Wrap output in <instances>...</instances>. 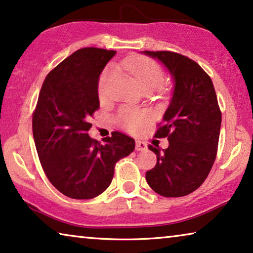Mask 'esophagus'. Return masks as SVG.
<instances>
[{"label": "esophagus", "instance_id": "esophagus-1", "mask_svg": "<svg viewBox=\"0 0 253 253\" xmlns=\"http://www.w3.org/2000/svg\"><path fill=\"white\" fill-rule=\"evenodd\" d=\"M135 149H136L137 151H144V150H147V144H145L144 142H142V141H136V145H135Z\"/></svg>", "mask_w": 253, "mask_h": 253}]
</instances>
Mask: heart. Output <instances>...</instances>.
I'll return each instance as SVG.
<instances>
[{"instance_id": "obj_1", "label": "heart", "mask_w": 253, "mask_h": 253, "mask_svg": "<svg viewBox=\"0 0 253 253\" xmlns=\"http://www.w3.org/2000/svg\"><path fill=\"white\" fill-rule=\"evenodd\" d=\"M124 67L137 81L142 90H154L161 87L164 83V71L158 63L148 57L135 55L124 60ZM113 73V67L103 71L98 80V94L104 97L108 92L110 79ZM119 120L123 126L129 130H136L147 123L148 116L143 112L123 108L119 111Z\"/></svg>"}]
</instances>
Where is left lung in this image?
<instances>
[{
    "label": "left lung",
    "mask_w": 253,
    "mask_h": 253,
    "mask_svg": "<svg viewBox=\"0 0 253 253\" xmlns=\"http://www.w3.org/2000/svg\"><path fill=\"white\" fill-rule=\"evenodd\" d=\"M163 63L173 78L169 105L156 137H167L169 148L149 145L157 164L145 179L164 197H182L202 186L213 163L221 126V111L211 78L193 59L172 51H144Z\"/></svg>",
    "instance_id": "8db88e82"
}]
</instances>
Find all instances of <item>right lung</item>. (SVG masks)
<instances>
[{
    "mask_svg": "<svg viewBox=\"0 0 253 253\" xmlns=\"http://www.w3.org/2000/svg\"><path fill=\"white\" fill-rule=\"evenodd\" d=\"M115 50L83 48L58 64L42 84L33 113L35 147L45 175L65 196L90 199L110 186L115 165L135 141L112 131L103 142L88 135L99 108L98 80Z\"/></svg>",
    "mask_w": 253,
    "mask_h": 253,
    "instance_id": "obj_1",
    "label": "right lung"
}]
</instances>
